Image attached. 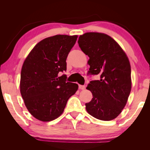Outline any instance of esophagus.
I'll return each mask as SVG.
<instances>
[{
	"mask_svg": "<svg viewBox=\"0 0 150 150\" xmlns=\"http://www.w3.org/2000/svg\"><path fill=\"white\" fill-rule=\"evenodd\" d=\"M79 89H85V86L84 85H79Z\"/></svg>",
	"mask_w": 150,
	"mask_h": 150,
	"instance_id": "34e87169",
	"label": "esophagus"
}]
</instances>
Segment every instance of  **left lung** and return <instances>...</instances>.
Returning <instances> with one entry per match:
<instances>
[{
    "mask_svg": "<svg viewBox=\"0 0 150 150\" xmlns=\"http://www.w3.org/2000/svg\"><path fill=\"white\" fill-rule=\"evenodd\" d=\"M79 46L88 55V74L100 76L86 89L93 98L85 104L95 118L111 121L126 106L131 89V66L126 54L115 40L103 33H87L79 36Z\"/></svg>",
    "mask_w": 150,
    "mask_h": 150,
    "instance_id": "obj_1",
    "label": "left lung"
}]
</instances>
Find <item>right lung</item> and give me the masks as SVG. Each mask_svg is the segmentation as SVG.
Instances as JSON below:
<instances>
[{
    "label": "right lung",
    "mask_w": 150,
    "mask_h": 150,
    "mask_svg": "<svg viewBox=\"0 0 150 150\" xmlns=\"http://www.w3.org/2000/svg\"><path fill=\"white\" fill-rule=\"evenodd\" d=\"M78 35H56L35 45L22 65L20 91L30 114L42 121H51L64 111L69 98L78 89L67 82L66 59Z\"/></svg>",
    "instance_id": "obj_1"
}]
</instances>
